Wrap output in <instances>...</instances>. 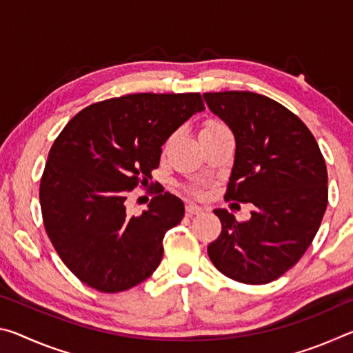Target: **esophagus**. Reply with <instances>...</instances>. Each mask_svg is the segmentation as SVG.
Segmentation results:
<instances>
[{"instance_id": "obj_1", "label": "esophagus", "mask_w": 353, "mask_h": 353, "mask_svg": "<svg viewBox=\"0 0 353 353\" xmlns=\"http://www.w3.org/2000/svg\"><path fill=\"white\" fill-rule=\"evenodd\" d=\"M185 212H187L188 216H193V214L204 213V208H201L198 205H193V204H188L187 207H185Z\"/></svg>"}]
</instances>
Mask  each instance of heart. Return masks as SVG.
Wrapping results in <instances>:
<instances>
[{
	"label": "heart",
	"mask_w": 353,
	"mask_h": 353,
	"mask_svg": "<svg viewBox=\"0 0 353 353\" xmlns=\"http://www.w3.org/2000/svg\"><path fill=\"white\" fill-rule=\"evenodd\" d=\"M224 130H229L224 123L218 121V119H207V121L202 124L199 130V139H205L208 135L224 132ZM191 193H198V188H190Z\"/></svg>",
	"instance_id": "1"
}]
</instances>
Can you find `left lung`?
<instances>
[{
  "instance_id": "obj_1",
  "label": "left lung",
  "mask_w": 353,
  "mask_h": 353,
  "mask_svg": "<svg viewBox=\"0 0 353 353\" xmlns=\"http://www.w3.org/2000/svg\"><path fill=\"white\" fill-rule=\"evenodd\" d=\"M236 141L225 201L252 202L249 221L216 208L221 235L207 252L219 272L248 285L270 283L305 254L324 218V155L302 119L252 92L204 93Z\"/></svg>"
}]
</instances>
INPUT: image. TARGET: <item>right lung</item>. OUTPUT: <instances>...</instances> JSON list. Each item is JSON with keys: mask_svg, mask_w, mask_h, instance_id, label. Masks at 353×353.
<instances>
[{"mask_svg": "<svg viewBox=\"0 0 353 353\" xmlns=\"http://www.w3.org/2000/svg\"><path fill=\"white\" fill-rule=\"evenodd\" d=\"M204 109L199 93L124 94L85 107L59 134L40 181L41 216L81 282L119 292L157 270L163 236L182 221L183 202L162 187L139 216L128 214L124 202L152 179L168 137Z\"/></svg>", "mask_w": 353, "mask_h": 353, "instance_id": "right-lung-1", "label": "right lung"}]
</instances>
